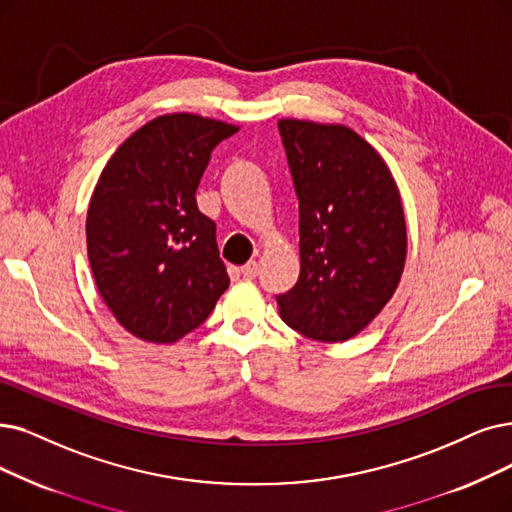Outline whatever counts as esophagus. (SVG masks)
Here are the masks:
<instances>
[{
  "label": "esophagus",
  "mask_w": 512,
  "mask_h": 512,
  "mask_svg": "<svg viewBox=\"0 0 512 512\" xmlns=\"http://www.w3.org/2000/svg\"><path fill=\"white\" fill-rule=\"evenodd\" d=\"M241 275H243L245 279H254V277L258 275V262H256V260L245 262L243 267H241Z\"/></svg>",
  "instance_id": "34e87169"
}]
</instances>
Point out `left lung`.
I'll return each mask as SVG.
<instances>
[{"label": "left lung", "mask_w": 512, "mask_h": 512, "mask_svg": "<svg viewBox=\"0 0 512 512\" xmlns=\"http://www.w3.org/2000/svg\"><path fill=\"white\" fill-rule=\"evenodd\" d=\"M300 210V277L277 296L298 334L342 342L393 298L407 254L401 197L382 157L346 126L281 119Z\"/></svg>", "instance_id": "left-lung-1"}]
</instances>
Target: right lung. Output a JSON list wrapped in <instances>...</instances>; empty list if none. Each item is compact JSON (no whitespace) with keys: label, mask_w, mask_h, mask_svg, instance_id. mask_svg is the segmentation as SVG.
Wrapping results in <instances>:
<instances>
[{"label":"right lung","mask_w":512,"mask_h":512,"mask_svg":"<svg viewBox=\"0 0 512 512\" xmlns=\"http://www.w3.org/2000/svg\"><path fill=\"white\" fill-rule=\"evenodd\" d=\"M237 130L193 113L161 115L113 153L96 182L90 267L115 319L140 340L187 336L229 288L216 224L195 193L218 142Z\"/></svg>","instance_id":"obj_1"}]
</instances>
